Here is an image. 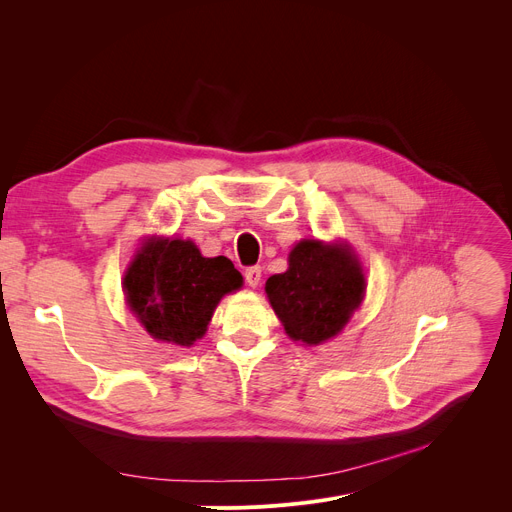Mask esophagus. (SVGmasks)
<instances>
[{"mask_svg": "<svg viewBox=\"0 0 512 512\" xmlns=\"http://www.w3.org/2000/svg\"><path fill=\"white\" fill-rule=\"evenodd\" d=\"M245 280L251 288H257L259 282H261V267L259 265H253V267H247L245 270Z\"/></svg>", "mask_w": 512, "mask_h": 512, "instance_id": "34e87169", "label": "esophagus"}]
</instances>
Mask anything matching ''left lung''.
I'll use <instances>...</instances> for the list:
<instances>
[{
    "label": "left lung",
    "mask_w": 512,
    "mask_h": 512,
    "mask_svg": "<svg viewBox=\"0 0 512 512\" xmlns=\"http://www.w3.org/2000/svg\"><path fill=\"white\" fill-rule=\"evenodd\" d=\"M363 267L348 245L301 240L288 270L267 278L265 292L286 334L317 346L342 332L365 297Z\"/></svg>",
    "instance_id": "1"
}]
</instances>
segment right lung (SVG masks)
Returning <instances> with one entry per match:
<instances>
[{
  "label": "right lung",
  "instance_id": "obj_1",
  "mask_svg": "<svg viewBox=\"0 0 512 512\" xmlns=\"http://www.w3.org/2000/svg\"><path fill=\"white\" fill-rule=\"evenodd\" d=\"M130 311L151 338L191 346L220 299L242 286L228 257H203L193 240L147 238L124 274Z\"/></svg>",
  "mask_w": 512,
  "mask_h": 512
}]
</instances>
